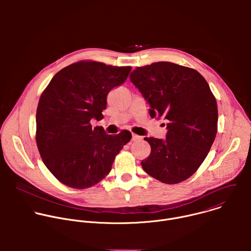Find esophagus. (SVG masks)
Segmentation results:
<instances>
[{
    "label": "esophagus",
    "instance_id": "esophagus-1",
    "mask_svg": "<svg viewBox=\"0 0 251 251\" xmlns=\"http://www.w3.org/2000/svg\"><path fill=\"white\" fill-rule=\"evenodd\" d=\"M141 139H142L141 136H138V135H136V134H132V141H133V142H135V141H140Z\"/></svg>",
    "mask_w": 251,
    "mask_h": 251
}]
</instances>
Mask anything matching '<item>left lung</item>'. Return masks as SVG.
<instances>
[{
	"label": "left lung",
	"instance_id": "8db88e82",
	"mask_svg": "<svg viewBox=\"0 0 251 251\" xmlns=\"http://www.w3.org/2000/svg\"><path fill=\"white\" fill-rule=\"evenodd\" d=\"M130 80L150 104L151 117L167 120L165 139L146 137L151 154L141 162L156 180L173 185L193 176L218 132L217 100L194 68L159 61L137 67Z\"/></svg>",
	"mask_w": 251,
	"mask_h": 251
}]
</instances>
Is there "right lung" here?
<instances>
[{
	"label": "right lung",
	"instance_id": "1",
	"mask_svg": "<svg viewBox=\"0 0 251 251\" xmlns=\"http://www.w3.org/2000/svg\"><path fill=\"white\" fill-rule=\"evenodd\" d=\"M131 69L81 60L59 70L42 93L35 141L43 162L63 185L79 190L96 185L131 140L130 132L107 135L90 123L103 118L107 94L125 82Z\"/></svg>",
	"mask_w": 251,
	"mask_h": 251
}]
</instances>
